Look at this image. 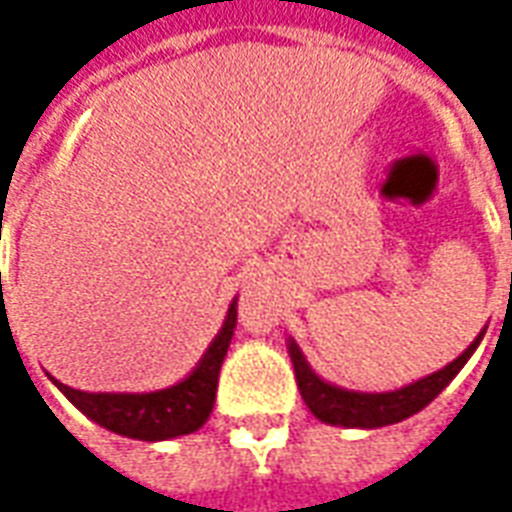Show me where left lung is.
<instances>
[{
    "label": "left lung",
    "mask_w": 512,
    "mask_h": 512,
    "mask_svg": "<svg viewBox=\"0 0 512 512\" xmlns=\"http://www.w3.org/2000/svg\"><path fill=\"white\" fill-rule=\"evenodd\" d=\"M483 340V332L474 340L466 351H463L455 362L433 373L428 378H419L417 384H408L395 392H381V395H367V392H348L340 386H332L321 381L304 362L299 345L290 343V359H293V370H296V384L304 397V403L315 417L329 425H345V428H381V425H392L400 419L417 414L428 406L433 397L439 395L444 386L450 384L452 378L458 376V370L466 365V359L474 354V348Z\"/></svg>",
    "instance_id": "obj_1"
}]
</instances>
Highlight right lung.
<instances>
[{"label":"right lung","mask_w":512,"mask_h":512,"mask_svg":"<svg viewBox=\"0 0 512 512\" xmlns=\"http://www.w3.org/2000/svg\"><path fill=\"white\" fill-rule=\"evenodd\" d=\"M235 329V301L222 332L213 340L211 348L205 351L197 370L186 381L147 392V395H112V392H79L71 386H60V392L82 414L104 425L106 430H115L120 436L139 441H164L175 436H186L205 425L211 417L213 400H216V384H219V370H222L227 345L233 340Z\"/></svg>","instance_id":"add662e5"}]
</instances>
